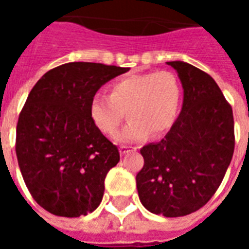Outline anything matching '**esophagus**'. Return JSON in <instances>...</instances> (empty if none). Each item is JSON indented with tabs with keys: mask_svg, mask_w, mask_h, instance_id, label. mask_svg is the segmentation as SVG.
Segmentation results:
<instances>
[{
	"mask_svg": "<svg viewBox=\"0 0 249 249\" xmlns=\"http://www.w3.org/2000/svg\"><path fill=\"white\" fill-rule=\"evenodd\" d=\"M130 151H136V146H129V145L120 146V152H121V155H125V153H128V152Z\"/></svg>",
	"mask_w": 249,
	"mask_h": 249,
	"instance_id": "1",
	"label": "esophagus"
}]
</instances>
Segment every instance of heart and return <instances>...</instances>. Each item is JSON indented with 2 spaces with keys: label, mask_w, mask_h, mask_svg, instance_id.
<instances>
[{
  "label": "heart",
  "mask_w": 249,
  "mask_h": 249,
  "mask_svg": "<svg viewBox=\"0 0 249 249\" xmlns=\"http://www.w3.org/2000/svg\"><path fill=\"white\" fill-rule=\"evenodd\" d=\"M180 98V84L171 71L132 74L113 82L110 94H94L89 103V114L98 129L112 136L126 112L129 121L116 139L121 142H137L151 133L157 137L172 128Z\"/></svg>",
  "instance_id": "obj_1"
}]
</instances>
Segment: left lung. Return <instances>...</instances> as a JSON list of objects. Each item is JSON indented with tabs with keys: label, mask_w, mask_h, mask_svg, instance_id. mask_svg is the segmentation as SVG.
I'll return each mask as SVG.
<instances>
[{
	"label": "left lung",
	"mask_w": 249,
	"mask_h": 249,
	"mask_svg": "<svg viewBox=\"0 0 249 249\" xmlns=\"http://www.w3.org/2000/svg\"><path fill=\"white\" fill-rule=\"evenodd\" d=\"M176 69L184 89L183 108L159 142L140 149L144 167L137 192L149 212L178 217L208 203L224 178L235 149L232 107L208 73L183 61Z\"/></svg>",
	"instance_id": "8db88e82"
}]
</instances>
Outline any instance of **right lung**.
I'll list each match as a JSON object with an SVG mask.
<instances>
[{
    "label": "right lung",
    "instance_id": "obj_1",
    "mask_svg": "<svg viewBox=\"0 0 249 249\" xmlns=\"http://www.w3.org/2000/svg\"><path fill=\"white\" fill-rule=\"evenodd\" d=\"M128 71L68 62L46 71L30 90L17 123L16 153L30 195L48 212L78 217L101 203L120 153L93 124L89 103L105 82Z\"/></svg>",
    "mask_w": 249,
    "mask_h": 249
}]
</instances>
